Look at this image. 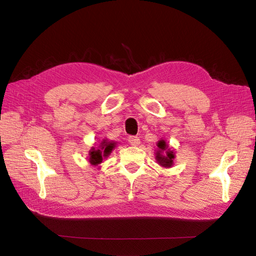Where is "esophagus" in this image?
I'll list each match as a JSON object with an SVG mask.
<instances>
[{
	"instance_id": "34e87169",
	"label": "esophagus",
	"mask_w": 256,
	"mask_h": 256,
	"mask_svg": "<svg viewBox=\"0 0 256 256\" xmlns=\"http://www.w3.org/2000/svg\"><path fill=\"white\" fill-rule=\"evenodd\" d=\"M128 142L130 146H138L140 144V139L137 136H130L128 138Z\"/></svg>"
}]
</instances>
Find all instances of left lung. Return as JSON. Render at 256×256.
Masks as SVG:
<instances>
[{
	"label": "left lung",
	"mask_w": 256,
	"mask_h": 256,
	"mask_svg": "<svg viewBox=\"0 0 256 256\" xmlns=\"http://www.w3.org/2000/svg\"><path fill=\"white\" fill-rule=\"evenodd\" d=\"M158 150L156 153V160L163 168H171L173 166V160L175 153L171 150L164 140H160L158 142Z\"/></svg>",
	"instance_id": "1"
}]
</instances>
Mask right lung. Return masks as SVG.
Returning a JSON list of instances; mask_svg holds the SVG:
<instances>
[{"mask_svg": "<svg viewBox=\"0 0 256 256\" xmlns=\"http://www.w3.org/2000/svg\"><path fill=\"white\" fill-rule=\"evenodd\" d=\"M114 148H115V142L108 140H103L100 142L98 149H95L93 146L92 149L90 150L88 152L90 163L92 164V166H98V164L102 163L104 158H107L110 154V152Z\"/></svg>", "mask_w": 256, "mask_h": 256, "instance_id": "right-lung-1", "label": "right lung"}]
</instances>
